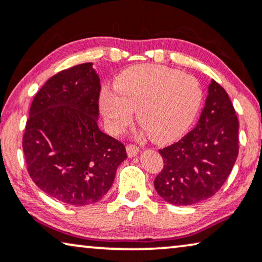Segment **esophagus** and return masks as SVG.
<instances>
[{
  "instance_id": "obj_1",
  "label": "esophagus",
  "mask_w": 262,
  "mask_h": 262,
  "mask_svg": "<svg viewBox=\"0 0 262 262\" xmlns=\"http://www.w3.org/2000/svg\"><path fill=\"white\" fill-rule=\"evenodd\" d=\"M127 154H128V157H135L136 154L139 153V147L136 146V145H134V143H128L127 145Z\"/></svg>"
}]
</instances>
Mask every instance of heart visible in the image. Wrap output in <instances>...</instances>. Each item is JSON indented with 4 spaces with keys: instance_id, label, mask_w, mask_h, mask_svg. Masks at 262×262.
Returning a JSON list of instances; mask_svg holds the SVG:
<instances>
[{
    "instance_id": "b5f03b06",
    "label": "heart",
    "mask_w": 262,
    "mask_h": 262,
    "mask_svg": "<svg viewBox=\"0 0 262 262\" xmlns=\"http://www.w3.org/2000/svg\"><path fill=\"white\" fill-rule=\"evenodd\" d=\"M203 101L194 77L166 66L143 64L124 71L115 89L104 88L99 104L110 130L119 133L130 123L134 110L152 140L168 143L189 130Z\"/></svg>"
}]
</instances>
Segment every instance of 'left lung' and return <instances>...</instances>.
<instances>
[{
	"instance_id": "left-lung-1",
	"label": "left lung",
	"mask_w": 262,
	"mask_h": 262,
	"mask_svg": "<svg viewBox=\"0 0 262 262\" xmlns=\"http://www.w3.org/2000/svg\"><path fill=\"white\" fill-rule=\"evenodd\" d=\"M164 167L154 179L168 203L192 205L213 196L238 154V120L227 91L212 80L197 126L178 142L159 149Z\"/></svg>"
}]
</instances>
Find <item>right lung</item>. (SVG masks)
Instances as JSON below:
<instances>
[{
    "mask_svg": "<svg viewBox=\"0 0 262 262\" xmlns=\"http://www.w3.org/2000/svg\"><path fill=\"white\" fill-rule=\"evenodd\" d=\"M101 83L91 62L51 77L33 99L22 148L35 185L69 205L98 202L127 158L119 140L99 130Z\"/></svg>",
    "mask_w": 262,
    "mask_h": 262,
    "instance_id": "obj_1",
    "label": "right lung"
}]
</instances>
